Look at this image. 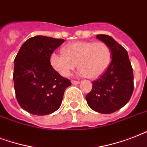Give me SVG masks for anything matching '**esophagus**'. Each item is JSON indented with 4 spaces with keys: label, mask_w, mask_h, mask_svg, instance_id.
<instances>
[{
    "label": "esophagus",
    "mask_w": 147,
    "mask_h": 147,
    "mask_svg": "<svg viewBox=\"0 0 147 147\" xmlns=\"http://www.w3.org/2000/svg\"><path fill=\"white\" fill-rule=\"evenodd\" d=\"M71 84H72V85H78V84H80V82H78V81L72 80L71 81Z\"/></svg>",
    "instance_id": "34e87169"
}]
</instances>
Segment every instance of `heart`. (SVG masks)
Masks as SVG:
<instances>
[{
  "label": "heart",
  "instance_id": "obj_1",
  "mask_svg": "<svg viewBox=\"0 0 147 147\" xmlns=\"http://www.w3.org/2000/svg\"><path fill=\"white\" fill-rule=\"evenodd\" d=\"M62 53H53L50 63L63 77H69L78 64L79 76L97 78L105 73L111 60L109 47L101 41L72 42L63 47Z\"/></svg>",
  "mask_w": 147,
  "mask_h": 147
}]
</instances>
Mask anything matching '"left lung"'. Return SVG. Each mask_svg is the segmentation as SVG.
Returning <instances> with one entry per match:
<instances>
[{
    "mask_svg": "<svg viewBox=\"0 0 147 147\" xmlns=\"http://www.w3.org/2000/svg\"><path fill=\"white\" fill-rule=\"evenodd\" d=\"M96 38L105 42L111 52V62L105 73L92 82L85 98L88 106L100 114H111L130 100L134 92V74L127 52L110 36Z\"/></svg>",
    "mask_w": 147,
    "mask_h": 147,
    "instance_id": "left-lung-1",
    "label": "left lung"
}]
</instances>
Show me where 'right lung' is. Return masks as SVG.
Here are the masks:
<instances>
[{"instance_id": "obj_1", "label": "right lung", "mask_w": 147, "mask_h": 147, "mask_svg": "<svg viewBox=\"0 0 147 147\" xmlns=\"http://www.w3.org/2000/svg\"><path fill=\"white\" fill-rule=\"evenodd\" d=\"M62 39L36 36L24 42L14 59L13 79L20 106L39 116L50 114L62 104L71 85L50 64V56L64 42Z\"/></svg>"}]
</instances>
